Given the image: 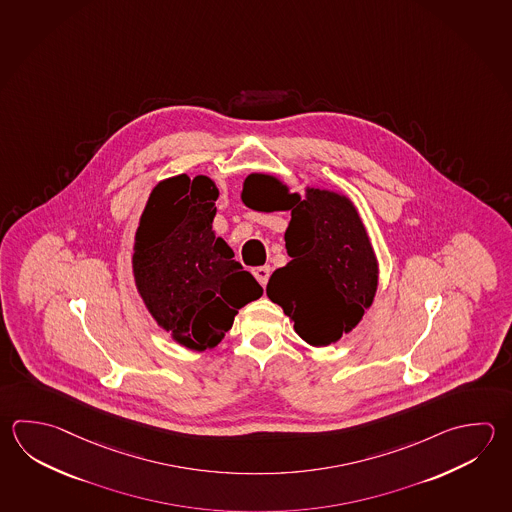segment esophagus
<instances>
[{
	"label": "esophagus",
	"mask_w": 512,
	"mask_h": 512,
	"mask_svg": "<svg viewBox=\"0 0 512 512\" xmlns=\"http://www.w3.org/2000/svg\"><path fill=\"white\" fill-rule=\"evenodd\" d=\"M251 273L255 275V279L259 280V284H261L262 288L268 284V279H270V266H259V268H253Z\"/></svg>",
	"instance_id": "1"
}]
</instances>
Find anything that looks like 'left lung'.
<instances>
[{
  "label": "left lung",
  "instance_id": "1",
  "mask_svg": "<svg viewBox=\"0 0 512 512\" xmlns=\"http://www.w3.org/2000/svg\"><path fill=\"white\" fill-rule=\"evenodd\" d=\"M242 203L257 212H288L284 233L291 261L271 273L266 293L313 348L351 333L371 308L378 261L357 206L344 193L306 188L290 193L273 175H251Z\"/></svg>",
  "mask_w": 512,
  "mask_h": 512
}]
</instances>
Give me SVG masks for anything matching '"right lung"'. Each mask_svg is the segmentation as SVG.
I'll return each mask as SVG.
<instances>
[{
    "mask_svg": "<svg viewBox=\"0 0 512 512\" xmlns=\"http://www.w3.org/2000/svg\"><path fill=\"white\" fill-rule=\"evenodd\" d=\"M217 197L208 175L163 179L135 232L137 293L157 326L193 351L215 348L239 309L262 295L261 284L212 230Z\"/></svg>",
    "mask_w": 512,
    "mask_h": 512,
    "instance_id": "1",
    "label": "right lung"
}]
</instances>
